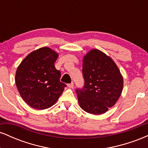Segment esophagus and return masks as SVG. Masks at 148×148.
<instances>
[{
  "label": "esophagus",
  "mask_w": 148,
  "mask_h": 148,
  "mask_svg": "<svg viewBox=\"0 0 148 148\" xmlns=\"http://www.w3.org/2000/svg\"><path fill=\"white\" fill-rule=\"evenodd\" d=\"M67 86H68V88H72L73 87H74V83L72 82L71 84H67Z\"/></svg>",
  "instance_id": "obj_1"
}]
</instances>
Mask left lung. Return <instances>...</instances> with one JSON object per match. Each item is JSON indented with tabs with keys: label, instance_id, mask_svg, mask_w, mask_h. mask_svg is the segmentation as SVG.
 Returning <instances> with one entry per match:
<instances>
[{
	"label": "left lung",
	"instance_id": "8db88e82",
	"mask_svg": "<svg viewBox=\"0 0 148 148\" xmlns=\"http://www.w3.org/2000/svg\"><path fill=\"white\" fill-rule=\"evenodd\" d=\"M82 74L84 86L76 88L81 108L91 114H102L114 106L121 95L123 79L110 57L92 49L84 57Z\"/></svg>",
	"mask_w": 148,
	"mask_h": 148
}]
</instances>
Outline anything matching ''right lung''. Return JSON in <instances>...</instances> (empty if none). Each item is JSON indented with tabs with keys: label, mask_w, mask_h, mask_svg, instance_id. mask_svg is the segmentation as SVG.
Wrapping results in <instances>:
<instances>
[{
	"label": "right lung",
	"mask_w": 148,
	"mask_h": 148,
	"mask_svg": "<svg viewBox=\"0 0 148 148\" xmlns=\"http://www.w3.org/2000/svg\"><path fill=\"white\" fill-rule=\"evenodd\" d=\"M58 56L54 51L42 47L27 56L16 69V88L32 108L42 110L52 106L67 86L60 81V72L54 65Z\"/></svg>",
	"instance_id": "1"
}]
</instances>
